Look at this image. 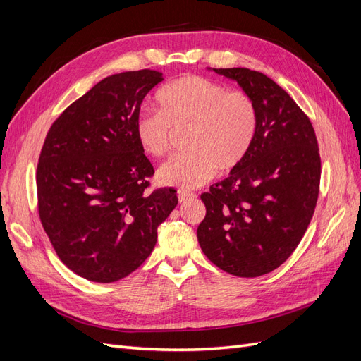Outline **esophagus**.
Here are the masks:
<instances>
[{
    "instance_id": "1",
    "label": "esophagus",
    "mask_w": 361,
    "mask_h": 361,
    "mask_svg": "<svg viewBox=\"0 0 361 361\" xmlns=\"http://www.w3.org/2000/svg\"><path fill=\"white\" fill-rule=\"evenodd\" d=\"M195 197V194L191 192V191H185V190H179L178 191V199L180 203L187 202V200H192Z\"/></svg>"
}]
</instances>
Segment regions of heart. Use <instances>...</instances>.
<instances>
[{
	"label": "heart",
	"mask_w": 361,
	"mask_h": 361,
	"mask_svg": "<svg viewBox=\"0 0 361 361\" xmlns=\"http://www.w3.org/2000/svg\"><path fill=\"white\" fill-rule=\"evenodd\" d=\"M158 110H146L135 120L138 145L152 157L166 155L173 130L188 129L192 152L164 162L157 180L164 187L199 188L220 169L231 171L241 164L257 133V108L251 97L203 76L188 75L157 93Z\"/></svg>",
	"instance_id": "obj_1"
}]
</instances>
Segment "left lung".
I'll return each mask as SVG.
<instances>
[{
  "instance_id": "obj_1",
  "label": "left lung",
  "mask_w": 361,
  "mask_h": 361,
  "mask_svg": "<svg viewBox=\"0 0 361 361\" xmlns=\"http://www.w3.org/2000/svg\"><path fill=\"white\" fill-rule=\"evenodd\" d=\"M236 81L257 108L248 155L200 199L206 216L197 239L206 257L238 277L279 268L297 248L318 202L321 158L309 117L267 75L211 69Z\"/></svg>"
}]
</instances>
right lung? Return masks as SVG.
<instances>
[{
    "label": "right lung",
    "mask_w": 361,
    "mask_h": 361,
    "mask_svg": "<svg viewBox=\"0 0 361 361\" xmlns=\"http://www.w3.org/2000/svg\"><path fill=\"white\" fill-rule=\"evenodd\" d=\"M157 71L106 76L52 123L37 166L39 215L60 260L96 283L129 276L149 257L173 188L147 194L154 167L135 137Z\"/></svg>",
    "instance_id": "1"
}]
</instances>
